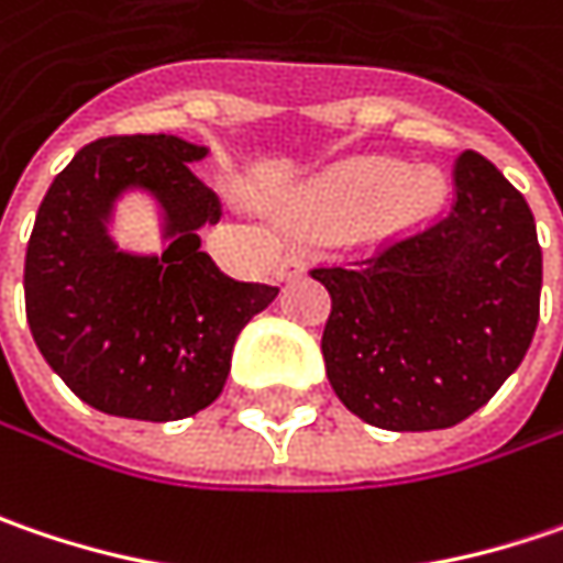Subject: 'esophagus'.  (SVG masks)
<instances>
[{"instance_id":"esophagus-1","label":"esophagus","mask_w":563,"mask_h":563,"mask_svg":"<svg viewBox=\"0 0 563 563\" xmlns=\"http://www.w3.org/2000/svg\"><path fill=\"white\" fill-rule=\"evenodd\" d=\"M307 272V256L303 253H285V260L278 263V282H291L297 275H303Z\"/></svg>"}]
</instances>
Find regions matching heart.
I'll use <instances>...</instances> for the list:
<instances>
[{
  "label": "heart",
  "instance_id": "obj_1",
  "mask_svg": "<svg viewBox=\"0 0 563 563\" xmlns=\"http://www.w3.org/2000/svg\"><path fill=\"white\" fill-rule=\"evenodd\" d=\"M443 184L434 170H406L386 157H354L291 189L278 214L303 234H332L357 221L402 228L421 221L440 202Z\"/></svg>",
  "mask_w": 563,
  "mask_h": 563
}]
</instances>
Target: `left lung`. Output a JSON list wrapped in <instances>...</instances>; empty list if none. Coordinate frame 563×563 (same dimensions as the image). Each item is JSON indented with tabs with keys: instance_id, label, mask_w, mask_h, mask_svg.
Instances as JSON below:
<instances>
[{
	"instance_id": "1",
	"label": "left lung",
	"mask_w": 563,
	"mask_h": 563,
	"mask_svg": "<svg viewBox=\"0 0 563 563\" xmlns=\"http://www.w3.org/2000/svg\"><path fill=\"white\" fill-rule=\"evenodd\" d=\"M453 206L431 228L352 266L313 268L332 313L325 377L383 431H440L504 386L539 325L542 246L522 192L463 152Z\"/></svg>"
}]
</instances>
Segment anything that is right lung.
Instances as JSON below:
<instances>
[{"instance_id": "1", "label": "right lung", "mask_w": 563, "mask_h": 563, "mask_svg": "<svg viewBox=\"0 0 563 563\" xmlns=\"http://www.w3.org/2000/svg\"><path fill=\"white\" fill-rule=\"evenodd\" d=\"M209 155L177 135H110L85 145L43 196L24 256L27 325L71 393L103 415L180 421L211 406L240 329L278 288L234 282L202 253L221 202L189 164ZM142 188L165 218L161 257L126 254L106 224Z\"/></svg>"}]
</instances>
